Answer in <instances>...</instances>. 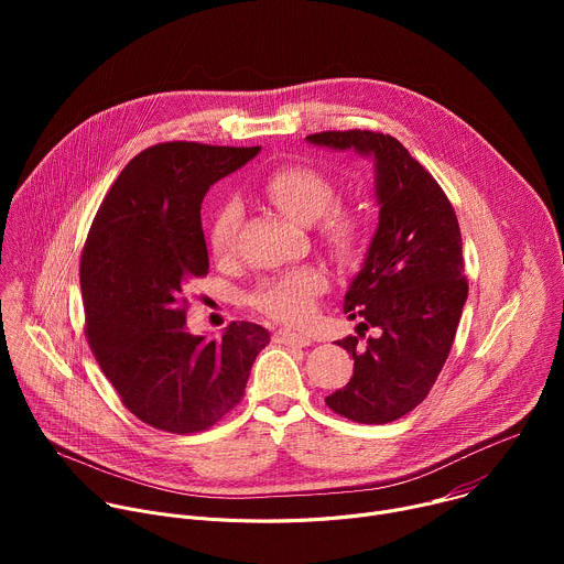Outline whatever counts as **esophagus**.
<instances>
[{"label": "esophagus", "instance_id": "34e87169", "mask_svg": "<svg viewBox=\"0 0 564 564\" xmlns=\"http://www.w3.org/2000/svg\"><path fill=\"white\" fill-rule=\"evenodd\" d=\"M274 341L276 344H283V346H294V348H305L312 344L310 335H303V333H294V330H279L274 335Z\"/></svg>", "mask_w": 564, "mask_h": 564}]
</instances>
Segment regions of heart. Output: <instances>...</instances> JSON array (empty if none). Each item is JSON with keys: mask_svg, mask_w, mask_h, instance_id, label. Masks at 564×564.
<instances>
[{"mask_svg": "<svg viewBox=\"0 0 564 564\" xmlns=\"http://www.w3.org/2000/svg\"><path fill=\"white\" fill-rule=\"evenodd\" d=\"M263 196L288 218L310 225L321 214H326L324 234L341 252L355 246L359 234V218L344 207H332L335 200L333 181L307 165H283L270 172L261 183ZM240 227V209L227 203L216 214L209 229V248L214 257L227 259L234 252L236 234ZM328 288L326 274L316 268H301L281 276L265 279L252 294V305L263 314L283 321V324L301 326L312 318L316 296Z\"/></svg>", "mask_w": 564, "mask_h": 564, "instance_id": "heart-1", "label": "heart"}]
</instances>
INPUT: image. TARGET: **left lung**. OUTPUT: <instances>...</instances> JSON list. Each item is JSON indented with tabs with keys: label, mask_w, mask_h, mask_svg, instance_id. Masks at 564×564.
I'll return each instance as SVG.
<instances>
[{
	"label": "left lung",
	"mask_w": 564,
	"mask_h": 564,
	"mask_svg": "<svg viewBox=\"0 0 564 564\" xmlns=\"http://www.w3.org/2000/svg\"><path fill=\"white\" fill-rule=\"evenodd\" d=\"M305 140L355 151L375 165L379 225L344 299V312L361 321L357 335L337 341L355 370L326 404L359 424H388L422 404L451 352L468 296L457 216L397 138L352 129ZM368 327L378 337L361 345Z\"/></svg>",
	"instance_id": "1"
}]
</instances>
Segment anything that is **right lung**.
Instances as JSON below:
<instances>
[{"mask_svg": "<svg viewBox=\"0 0 564 564\" xmlns=\"http://www.w3.org/2000/svg\"><path fill=\"white\" fill-rule=\"evenodd\" d=\"M261 147L163 142L120 172L89 229L79 288L89 346L122 404L167 433H200L240 399L270 333L231 321L189 333L185 292L209 270L200 203Z\"/></svg>", "mask_w": 564, "mask_h": 564, "instance_id": "1", "label": "right lung"}]
</instances>
